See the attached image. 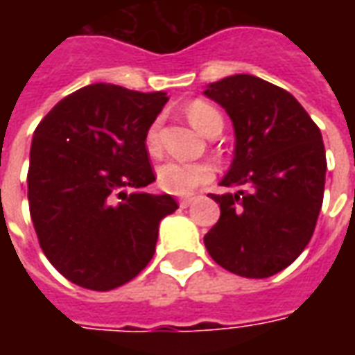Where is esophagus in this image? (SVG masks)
<instances>
[{
  "instance_id": "esophagus-1",
  "label": "esophagus",
  "mask_w": 355,
  "mask_h": 355,
  "mask_svg": "<svg viewBox=\"0 0 355 355\" xmlns=\"http://www.w3.org/2000/svg\"><path fill=\"white\" fill-rule=\"evenodd\" d=\"M193 201H196V198H193V196H188V198H180V200H178V205H180L182 209H186V207H190Z\"/></svg>"
}]
</instances>
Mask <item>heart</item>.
Wrapping results in <instances>:
<instances>
[{
  "label": "heart",
  "mask_w": 355,
  "mask_h": 355,
  "mask_svg": "<svg viewBox=\"0 0 355 355\" xmlns=\"http://www.w3.org/2000/svg\"><path fill=\"white\" fill-rule=\"evenodd\" d=\"M188 119L192 125L207 135L213 127L220 125L223 127V117L211 104L203 101H193L186 108ZM144 146L150 155H157L162 152V142H159V121L155 119L150 125L144 135ZM215 177L213 167L205 162H165L157 167V182L165 192L175 193V196H186L193 192L196 188L207 184L211 178Z\"/></svg>",
  "instance_id": "heart-1"
}]
</instances>
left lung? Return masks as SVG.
Segmentation results:
<instances>
[{
  "label": "left lung",
  "instance_id": "obj_1",
  "mask_svg": "<svg viewBox=\"0 0 355 355\" xmlns=\"http://www.w3.org/2000/svg\"><path fill=\"white\" fill-rule=\"evenodd\" d=\"M205 94L234 123V162L220 184L239 190L211 193L220 218L203 241L232 274L270 277L297 261L315 230L327 171L320 127L293 94L249 73Z\"/></svg>",
  "mask_w": 355,
  "mask_h": 355
}]
</instances>
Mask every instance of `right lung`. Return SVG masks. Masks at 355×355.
I'll list each match as a JSON object with an SVG mask.
<instances>
[{"label": "right lung", "instance_id": "1", "mask_svg": "<svg viewBox=\"0 0 355 355\" xmlns=\"http://www.w3.org/2000/svg\"><path fill=\"white\" fill-rule=\"evenodd\" d=\"M167 102L94 83L68 94L32 139L28 203L40 247L66 279L110 291L152 261L171 196L140 192L155 180L144 135ZM131 187L132 193H125Z\"/></svg>", "mask_w": 355, "mask_h": 355}]
</instances>
